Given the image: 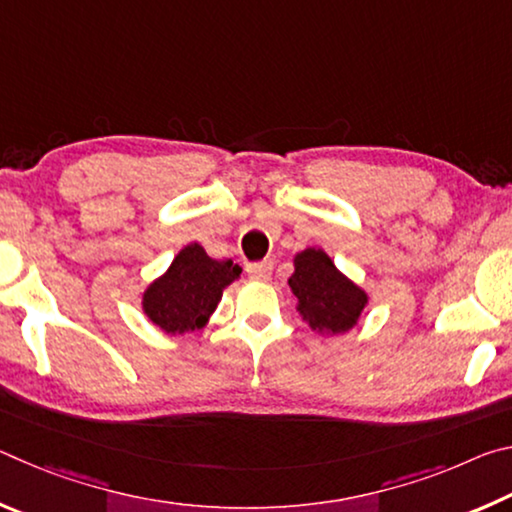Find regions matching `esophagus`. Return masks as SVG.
Returning a JSON list of instances; mask_svg holds the SVG:
<instances>
[{"label":"esophagus","instance_id":"1","mask_svg":"<svg viewBox=\"0 0 512 512\" xmlns=\"http://www.w3.org/2000/svg\"><path fill=\"white\" fill-rule=\"evenodd\" d=\"M246 273L250 280H268L273 273V262H255L246 266Z\"/></svg>","mask_w":512,"mask_h":512}]
</instances>
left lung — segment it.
I'll return each mask as SVG.
<instances>
[{"label": "left lung", "instance_id": "obj_1", "mask_svg": "<svg viewBox=\"0 0 512 512\" xmlns=\"http://www.w3.org/2000/svg\"><path fill=\"white\" fill-rule=\"evenodd\" d=\"M293 266L289 287L298 298L302 320L320 334L350 332L368 305V293L345 277L320 248L302 250Z\"/></svg>", "mask_w": 512, "mask_h": 512}]
</instances>
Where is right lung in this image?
<instances>
[{"label": "right lung", "mask_w": 512, "mask_h": 512, "mask_svg": "<svg viewBox=\"0 0 512 512\" xmlns=\"http://www.w3.org/2000/svg\"><path fill=\"white\" fill-rule=\"evenodd\" d=\"M241 275L232 259H212L201 244H189L173 257L167 273L146 287L142 309L164 334L201 329L223 296V289Z\"/></svg>", "instance_id": "obj_1"}]
</instances>
